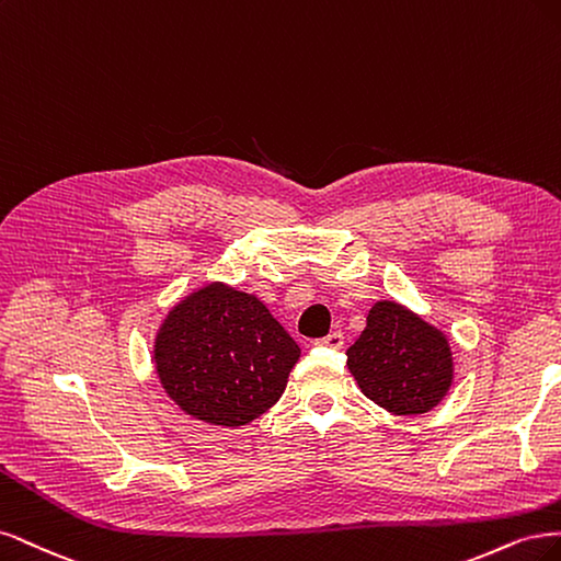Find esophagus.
Listing matches in <instances>:
<instances>
[{
    "label": "esophagus",
    "instance_id": "1",
    "mask_svg": "<svg viewBox=\"0 0 561 561\" xmlns=\"http://www.w3.org/2000/svg\"><path fill=\"white\" fill-rule=\"evenodd\" d=\"M317 345H323V347H329V350H342V345H345V335H342L340 331H331L329 335L319 337Z\"/></svg>",
    "mask_w": 561,
    "mask_h": 561
}]
</instances>
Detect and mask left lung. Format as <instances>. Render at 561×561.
Returning <instances> with one entry per match:
<instances>
[{
    "label": "left lung",
    "instance_id": "obj_1",
    "mask_svg": "<svg viewBox=\"0 0 561 561\" xmlns=\"http://www.w3.org/2000/svg\"><path fill=\"white\" fill-rule=\"evenodd\" d=\"M347 366L364 396L405 417L436 408L455 375L445 333L393 300L373 305Z\"/></svg>",
    "mask_w": 561,
    "mask_h": 561
}]
</instances>
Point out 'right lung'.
<instances>
[{
	"mask_svg": "<svg viewBox=\"0 0 561 561\" xmlns=\"http://www.w3.org/2000/svg\"><path fill=\"white\" fill-rule=\"evenodd\" d=\"M298 358L296 340L256 296L219 282L172 307L153 345L170 399L195 420L232 428L279 401Z\"/></svg>",
	"mask_w": 561,
	"mask_h": 561,
	"instance_id": "right-lung-1",
	"label": "right lung"
}]
</instances>
